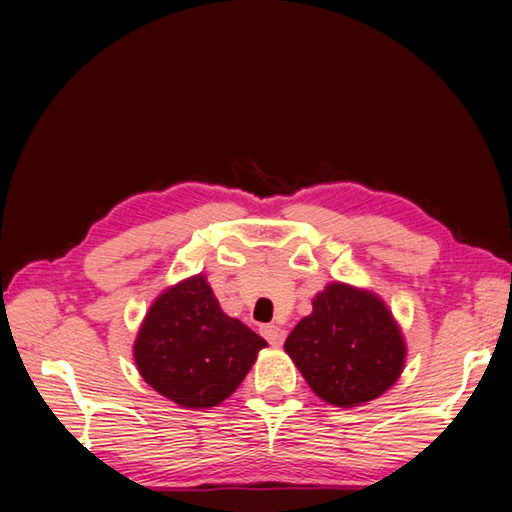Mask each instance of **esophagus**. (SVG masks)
<instances>
[{"instance_id": "34e87169", "label": "esophagus", "mask_w": 512, "mask_h": 512, "mask_svg": "<svg viewBox=\"0 0 512 512\" xmlns=\"http://www.w3.org/2000/svg\"><path fill=\"white\" fill-rule=\"evenodd\" d=\"M261 336H264L272 347H281L285 340V329L279 325H264L261 327Z\"/></svg>"}]
</instances>
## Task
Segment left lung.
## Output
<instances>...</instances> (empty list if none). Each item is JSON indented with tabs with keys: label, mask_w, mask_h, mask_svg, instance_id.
<instances>
[{
	"label": "left lung",
	"mask_w": 512,
	"mask_h": 512,
	"mask_svg": "<svg viewBox=\"0 0 512 512\" xmlns=\"http://www.w3.org/2000/svg\"><path fill=\"white\" fill-rule=\"evenodd\" d=\"M285 353L316 397L336 408H355L395 386L406 364V338L371 290L327 283L312 301V314L299 320Z\"/></svg>",
	"instance_id": "8db88e82"
}]
</instances>
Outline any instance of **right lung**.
Instances as JSON below:
<instances>
[{
	"label": "right lung",
	"mask_w": 512,
	"mask_h": 512,
	"mask_svg": "<svg viewBox=\"0 0 512 512\" xmlns=\"http://www.w3.org/2000/svg\"><path fill=\"white\" fill-rule=\"evenodd\" d=\"M268 342L231 318L205 275L170 285L146 312L133 344L139 375L187 410L229 399Z\"/></svg>",
	"instance_id": "right-lung-1"
}]
</instances>
